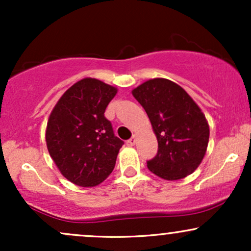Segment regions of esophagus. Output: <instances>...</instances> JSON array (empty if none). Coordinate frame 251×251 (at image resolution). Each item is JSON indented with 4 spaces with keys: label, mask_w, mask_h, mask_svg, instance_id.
<instances>
[{
    "label": "esophagus",
    "mask_w": 251,
    "mask_h": 251,
    "mask_svg": "<svg viewBox=\"0 0 251 251\" xmlns=\"http://www.w3.org/2000/svg\"><path fill=\"white\" fill-rule=\"evenodd\" d=\"M126 144H127L128 146H133L135 144V135H133V137L131 138V139H128L127 142H126Z\"/></svg>",
    "instance_id": "1"
}]
</instances>
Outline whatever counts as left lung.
<instances>
[{
	"label": "left lung",
	"instance_id": "8db88e82",
	"mask_svg": "<svg viewBox=\"0 0 251 251\" xmlns=\"http://www.w3.org/2000/svg\"><path fill=\"white\" fill-rule=\"evenodd\" d=\"M148 113L158 152L148 168L158 177L178 180L200 166L209 143V124L191 97L174 81L155 77L132 91Z\"/></svg>",
	"mask_w": 251,
	"mask_h": 251
}]
</instances>
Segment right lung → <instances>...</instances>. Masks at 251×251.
Instances as JSON below:
<instances>
[{"mask_svg": "<svg viewBox=\"0 0 251 251\" xmlns=\"http://www.w3.org/2000/svg\"><path fill=\"white\" fill-rule=\"evenodd\" d=\"M116 94L113 86L85 77L68 88L51 111L46 129L48 152L63 177L75 185L97 186L113 171L124 142L103 113Z\"/></svg>", "mask_w": 251, "mask_h": 251, "instance_id": "right-lung-1", "label": "right lung"}]
</instances>
